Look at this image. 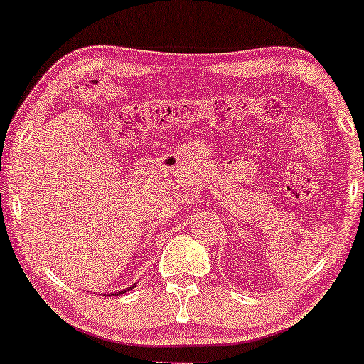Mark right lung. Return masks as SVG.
<instances>
[{
	"instance_id": "right-lung-1",
	"label": "right lung",
	"mask_w": 364,
	"mask_h": 364,
	"mask_svg": "<svg viewBox=\"0 0 364 364\" xmlns=\"http://www.w3.org/2000/svg\"><path fill=\"white\" fill-rule=\"evenodd\" d=\"M133 287H136V285H131V287H127V289H124V290H117V292H110V294H100V295H105V297H117V295H121V294H126V292H129V290L133 289Z\"/></svg>"
}]
</instances>
